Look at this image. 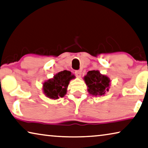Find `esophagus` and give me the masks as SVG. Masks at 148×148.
Segmentation results:
<instances>
[{"label":"esophagus","instance_id":"1","mask_svg":"<svg viewBox=\"0 0 148 148\" xmlns=\"http://www.w3.org/2000/svg\"><path fill=\"white\" fill-rule=\"evenodd\" d=\"M74 73H75V75H76V76L78 77V78H79L82 75V72L80 70H76V71L74 72Z\"/></svg>","mask_w":148,"mask_h":148}]
</instances>
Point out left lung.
Segmentation results:
<instances>
[{
  "instance_id": "1",
  "label": "left lung",
  "mask_w": 148,
  "mask_h": 148,
  "mask_svg": "<svg viewBox=\"0 0 148 148\" xmlns=\"http://www.w3.org/2000/svg\"><path fill=\"white\" fill-rule=\"evenodd\" d=\"M84 78L88 86V92L91 95L101 96L109 91L110 79L105 75L101 74L98 70L89 71Z\"/></svg>"
}]
</instances>
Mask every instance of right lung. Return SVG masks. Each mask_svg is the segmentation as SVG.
I'll list each match as a JSON object with an SVG mask.
<instances>
[{
	"mask_svg": "<svg viewBox=\"0 0 148 148\" xmlns=\"http://www.w3.org/2000/svg\"><path fill=\"white\" fill-rule=\"evenodd\" d=\"M71 72L63 70L55 75L52 79H49L43 84V90L47 97L53 99L63 97L66 93L67 88L70 79L74 78Z\"/></svg>",
	"mask_w": 148,
	"mask_h": 148,
	"instance_id": "1",
	"label": "right lung"
}]
</instances>
